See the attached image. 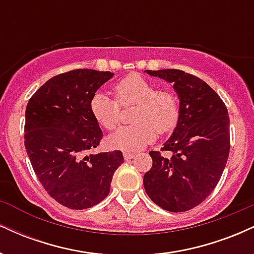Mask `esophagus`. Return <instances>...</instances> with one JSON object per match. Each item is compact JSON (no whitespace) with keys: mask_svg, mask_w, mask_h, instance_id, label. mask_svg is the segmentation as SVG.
Returning a JSON list of instances; mask_svg holds the SVG:
<instances>
[{"mask_svg":"<svg viewBox=\"0 0 254 254\" xmlns=\"http://www.w3.org/2000/svg\"><path fill=\"white\" fill-rule=\"evenodd\" d=\"M123 156H124V159L127 160H131V159H133V157H135V154L133 153H130V151H125V153L123 154Z\"/></svg>","mask_w":254,"mask_h":254,"instance_id":"34e87169","label":"esophagus"}]
</instances>
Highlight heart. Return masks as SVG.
<instances>
[{"mask_svg":"<svg viewBox=\"0 0 254 254\" xmlns=\"http://www.w3.org/2000/svg\"><path fill=\"white\" fill-rule=\"evenodd\" d=\"M116 97L118 102L106 93L98 92L90 101L93 116L106 130L115 129L121 122L119 105H136L131 116L135 123L119 127L109 136V143L113 148L138 150L156 138L157 131L165 133L176 127L180 106L172 89H156L145 78L130 75L116 86Z\"/></svg>","mask_w":254,"mask_h":254,"instance_id":"1","label":"heart"}]
</instances>
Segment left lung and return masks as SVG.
<instances>
[{
  "instance_id": "8db88e82",
  "label": "left lung",
  "mask_w": 254,
  "mask_h": 254,
  "mask_svg": "<svg viewBox=\"0 0 254 254\" xmlns=\"http://www.w3.org/2000/svg\"><path fill=\"white\" fill-rule=\"evenodd\" d=\"M173 83L180 115L162 151H150L153 166L143 177L145 192L156 205L188 211L216 188L229 155L228 111L217 93L199 77L178 69L145 70Z\"/></svg>"
}]
</instances>
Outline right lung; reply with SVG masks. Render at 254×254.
I'll return each instance as SVG.
<instances>
[{
  "mask_svg": "<svg viewBox=\"0 0 254 254\" xmlns=\"http://www.w3.org/2000/svg\"><path fill=\"white\" fill-rule=\"evenodd\" d=\"M113 75L93 69L56 75L26 107L25 148L32 167L48 193L66 208L82 210L104 200L124 162L121 150L88 154L103 138L90 101Z\"/></svg>",
  "mask_w": 254,
  "mask_h": 254,
  "instance_id": "obj_1",
  "label": "right lung"
}]
</instances>
